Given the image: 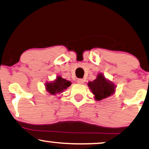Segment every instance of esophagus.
I'll use <instances>...</instances> for the list:
<instances>
[{"mask_svg":"<svg viewBox=\"0 0 149 149\" xmlns=\"http://www.w3.org/2000/svg\"><path fill=\"white\" fill-rule=\"evenodd\" d=\"M77 82L79 84H83L84 83V80L83 79H78L77 80Z\"/></svg>","mask_w":149,"mask_h":149,"instance_id":"obj_1","label":"esophagus"}]
</instances>
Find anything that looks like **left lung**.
Instances as JSON below:
<instances>
[{"label":"left lung","instance_id":"obj_1","mask_svg":"<svg viewBox=\"0 0 149 149\" xmlns=\"http://www.w3.org/2000/svg\"><path fill=\"white\" fill-rule=\"evenodd\" d=\"M92 93L95 95L96 100H100L107 98L115 93L116 86L107 80L103 75L99 74L96 79L88 84Z\"/></svg>","mask_w":149,"mask_h":149}]
</instances>
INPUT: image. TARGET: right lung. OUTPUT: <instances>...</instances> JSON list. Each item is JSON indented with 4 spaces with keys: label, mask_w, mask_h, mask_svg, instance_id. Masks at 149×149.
Returning a JSON list of instances; mask_svg holds the SVG:
<instances>
[{
    "label": "right lung",
    "mask_w": 149,
    "mask_h": 149,
    "mask_svg": "<svg viewBox=\"0 0 149 149\" xmlns=\"http://www.w3.org/2000/svg\"><path fill=\"white\" fill-rule=\"evenodd\" d=\"M71 84V81L62 78L61 76H57L54 81L46 84V89L51 95H55L56 93H63L64 90L70 87Z\"/></svg>",
    "instance_id": "obj_1"
}]
</instances>
